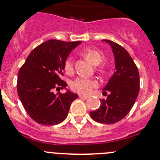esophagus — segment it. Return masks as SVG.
<instances>
[{
    "label": "esophagus",
    "mask_w": 160,
    "mask_h": 160,
    "mask_svg": "<svg viewBox=\"0 0 160 160\" xmlns=\"http://www.w3.org/2000/svg\"><path fill=\"white\" fill-rule=\"evenodd\" d=\"M79 97L81 98V99H87L89 98V96H83V95H79Z\"/></svg>",
    "instance_id": "obj_1"
}]
</instances>
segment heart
Returning a JSON list of instances; mask_svg holds the SVG:
<instances>
[{
	"mask_svg": "<svg viewBox=\"0 0 160 160\" xmlns=\"http://www.w3.org/2000/svg\"><path fill=\"white\" fill-rule=\"evenodd\" d=\"M83 55L87 60L92 63L93 65H99L104 61V54L101 51L95 48H87L83 52ZM64 71L68 74H71L73 72V61L71 58H67L64 64ZM99 71L101 73H104L103 68H100ZM97 86V82L92 79L86 78V77H79L72 81L71 87L73 90L78 93L89 94L92 91L93 87Z\"/></svg>",
	"mask_w": 160,
	"mask_h": 160,
	"instance_id": "obj_1",
	"label": "heart"
}]
</instances>
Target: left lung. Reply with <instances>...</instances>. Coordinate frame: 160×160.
<instances>
[{
  "instance_id": "left-lung-1",
  "label": "left lung",
  "mask_w": 160,
  "mask_h": 160,
  "mask_svg": "<svg viewBox=\"0 0 160 160\" xmlns=\"http://www.w3.org/2000/svg\"><path fill=\"white\" fill-rule=\"evenodd\" d=\"M103 41L111 45L115 71L103 89L107 98L101 99L99 108L91 112L90 116L102 124H114L124 118L134 106L139 93L140 76L138 67L126 49L110 40Z\"/></svg>"
}]
</instances>
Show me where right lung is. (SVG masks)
Instances as JSON below:
<instances>
[{"label":"right lung","mask_w":160,"mask_h":160,"mask_svg":"<svg viewBox=\"0 0 160 160\" xmlns=\"http://www.w3.org/2000/svg\"><path fill=\"white\" fill-rule=\"evenodd\" d=\"M81 42H66L51 39L35 48L20 68L17 92L24 108L36 122L54 125L68 116L72 102L77 94L68 90L54 93L67 87L61 79L68 54Z\"/></svg>","instance_id":"right-lung-1"}]
</instances>
